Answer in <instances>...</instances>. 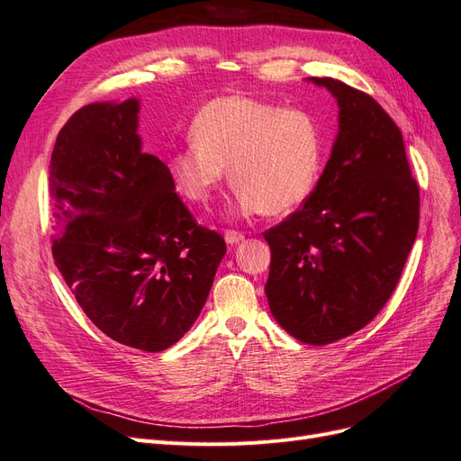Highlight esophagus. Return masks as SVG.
Segmentation results:
<instances>
[{
    "instance_id": "esophagus-1",
    "label": "esophagus",
    "mask_w": 461,
    "mask_h": 461,
    "mask_svg": "<svg viewBox=\"0 0 461 461\" xmlns=\"http://www.w3.org/2000/svg\"><path fill=\"white\" fill-rule=\"evenodd\" d=\"M223 238H226L228 245H238L245 240V235L240 233V231H235V230H226V231H223Z\"/></svg>"
}]
</instances>
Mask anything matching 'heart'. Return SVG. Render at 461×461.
Wrapping results in <instances>:
<instances>
[{
	"mask_svg": "<svg viewBox=\"0 0 461 461\" xmlns=\"http://www.w3.org/2000/svg\"><path fill=\"white\" fill-rule=\"evenodd\" d=\"M193 140L167 160L179 194L206 204L226 179L240 216L282 214L309 199L322 169L324 133L317 117L249 96L210 100L191 123Z\"/></svg>",
	"mask_w": 461,
	"mask_h": 461,
	"instance_id": "obj_1",
	"label": "heart"
}]
</instances>
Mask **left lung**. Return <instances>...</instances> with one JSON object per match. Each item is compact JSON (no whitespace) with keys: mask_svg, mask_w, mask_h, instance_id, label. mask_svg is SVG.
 Segmentation results:
<instances>
[{"mask_svg":"<svg viewBox=\"0 0 461 461\" xmlns=\"http://www.w3.org/2000/svg\"><path fill=\"white\" fill-rule=\"evenodd\" d=\"M339 106L330 160L299 210L265 231L267 297L287 334L311 346L361 330L396 289L419 230V185L400 127L363 90L312 77Z\"/></svg>","mask_w":461,"mask_h":461,"instance_id":"obj_1","label":"left lung"}]
</instances>
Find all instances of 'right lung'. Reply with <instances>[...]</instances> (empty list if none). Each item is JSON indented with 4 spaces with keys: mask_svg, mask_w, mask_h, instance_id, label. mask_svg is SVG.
I'll list each match as a JSON object with an SVG mask.
<instances>
[{
    "mask_svg": "<svg viewBox=\"0 0 461 461\" xmlns=\"http://www.w3.org/2000/svg\"><path fill=\"white\" fill-rule=\"evenodd\" d=\"M139 102L88 104L56 139L51 255L77 303L123 346L162 351L185 334L226 241L196 223L167 166L142 152Z\"/></svg>",
    "mask_w": 461,
    "mask_h": 461,
    "instance_id": "add662e5",
    "label": "right lung"
}]
</instances>
